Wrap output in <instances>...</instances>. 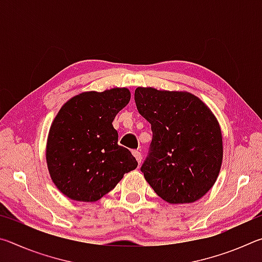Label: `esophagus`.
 Wrapping results in <instances>:
<instances>
[{"mask_svg": "<svg viewBox=\"0 0 262 262\" xmlns=\"http://www.w3.org/2000/svg\"><path fill=\"white\" fill-rule=\"evenodd\" d=\"M133 155H134V157L136 158V161L139 162V164H140L141 161H142V155H141V152L139 151V150H133Z\"/></svg>", "mask_w": 262, "mask_h": 262, "instance_id": "obj_1", "label": "esophagus"}]
</instances>
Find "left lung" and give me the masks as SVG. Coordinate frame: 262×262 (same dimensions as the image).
Here are the masks:
<instances>
[{
  "label": "left lung",
  "instance_id": "left-lung-1",
  "mask_svg": "<svg viewBox=\"0 0 262 262\" xmlns=\"http://www.w3.org/2000/svg\"><path fill=\"white\" fill-rule=\"evenodd\" d=\"M139 113L150 122L152 141L141 171L168 203L201 199L219 177L223 142L215 115L189 92L137 88Z\"/></svg>",
  "mask_w": 262,
  "mask_h": 262
}]
</instances>
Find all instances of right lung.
<instances>
[{
  "label": "right lung",
  "instance_id": "obj_1",
  "mask_svg": "<svg viewBox=\"0 0 262 262\" xmlns=\"http://www.w3.org/2000/svg\"><path fill=\"white\" fill-rule=\"evenodd\" d=\"M129 100L126 88L89 91L59 111L48 134L46 161L53 183L66 196L95 202L137 167L129 150L118 144L112 125Z\"/></svg>",
  "mask_w": 262,
  "mask_h": 262
}]
</instances>
